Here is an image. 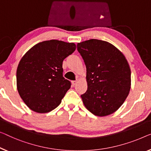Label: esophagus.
Here are the masks:
<instances>
[{"instance_id":"1","label":"esophagus","mask_w":151,"mask_h":151,"mask_svg":"<svg viewBox=\"0 0 151 151\" xmlns=\"http://www.w3.org/2000/svg\"><path fill=\"white\" fill-rule=\"evenodd\" d=\"M77 81H72V85H73V86H75V85L77 84Z\"/></svg>"}]
</instances>
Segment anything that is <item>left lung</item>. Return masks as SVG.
Instances as JSON below:
<instances>
[{"instance_id":"left-lung-1","label":"left lung","mask_w":151,"mask_h":151,"mask_svg":"<svg viewBox=\"0 0 151 151\" xmlns=\"http://www.w3.org/2000/svg\"><path fill=\"white\" fill-rule=\"evenodd\" d=\"M86 66L87 91L81 96L94 115L106 116L121 106L131 88V70L125 55L109 42L90 39L77 44Z\"/></svg>"}]
</instances>
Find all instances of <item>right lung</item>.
I'll use <instances>...</instances> for the list:
<instances>
[{
  "label": "right lung",
  "mask_w": 151,
  "mask_h": 151,
  "mask_svg": "<svg viewBox=\"0 0 151 151\" xmlns=\"http://www.w3.org/2000/svg\"><path fill=\"white\" fill-rule=\"evenodd\" d=\"M75 49L74 42L50 40L35 45L23 55L17 68V89L30 110L46 113L60 105L71 85L63 77L62 62Z\"/></svg>",
  "instance_id": "obj_1"
}]
</instances>
